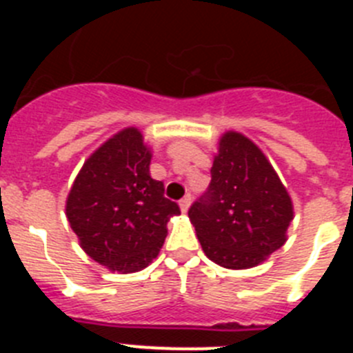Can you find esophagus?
Segmentation results:
<instances>
[{"mask_svg":"<svg viewBox=\"0 0 353 353\" xmlns=\"http://www.w3.org/2000/svg\"><path fill=\"white\" fill-rule=\"evenodd\" d=\"M180 210L183 212V214H185L187 210H189V207H191V194H187V196H183L182 199H180Z\"/></svg>","mask_w":353,"mask_h":353,"instance_id":"1","label":"esophagus"}]
</instances>
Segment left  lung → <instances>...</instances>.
<instances>
[{"instance_id":"1","label":"left lung","mask_w":353,"mask_h":353,"mask_svg":"<svg viewBox=\"0 0 353 353\" xmlns=\"http://www.w3.org/2000/svg\"><path fill=\"white\" fill-rule=\"evenodd\" d=\"M210 173L189 208L199 244L224 269L256 267L286 242L292 198L263 152L235 130L221 136Z\"/></svg>"}]
</instances>
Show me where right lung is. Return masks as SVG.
I'll use <instances>...</instances> for the list:
<instances>
[{
  "label": "right lung",
  "instance_id": "1",
  "mask_svg": "<svg viewBox=\"0 0 353 353\" xmlns=\"http://www.w3.org/2000/svg\"><path fill=\"white\" fill-rule=\"evenodd\" d=\"M152 152L136 127L109 138L86 159L67 198V219L83 251L121 274L148 267L180 214L150 176Z\"/></svg>",
  "mask_w": 353,
  "mask_h": 353
}]
</instances>
